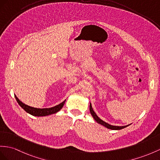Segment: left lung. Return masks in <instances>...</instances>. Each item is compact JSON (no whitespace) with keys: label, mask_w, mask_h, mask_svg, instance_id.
Here are the masks:
<instances>
[{"label":"left lung","mask_w":160,"mask_h":160,"mask_svg":"<svg viewBox=\"0 0 160 160\" xmlns=\"http://www.w3.org/2000/svg\"><path fill=\"white\" fill-rule=\"evenodd\" d=\"M89 111H90V113H91V115H92L93 118L96 120V122L97 123H98L101 124V125H102L103 126L106 127L107 128H108V129H111V130H119L123 129V128H126L127 126L130 125V124H129V125L123 126H112V125H110V124H108V123L104 122L103 120H102L100 118H99L98 117V115H97L96 114V112H94V111L93 110L92 107V104H91V103H90V104H89Z\"/></svg>","instance_id":"left-lung-1"}]
</instances>
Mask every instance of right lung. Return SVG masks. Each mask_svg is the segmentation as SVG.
I'll return each mask as SVG.
<instances>
[{
	"mask_svg": "<svg viewBox=\"0 0 160 160\" xmlns=\"http://www.w3.org/2000/svg\"><path fill=\"white\" fill-rule=\"evenodd\" d=\"M15 99H16L17 102L19 104V106H20L26 112H27L28 113L32 115L33 116H37V117L48 116L49 115L56 113L57 112H58L62 109V108L63 107L64 104L66 102V100H65L60 104L56 105V106H55V107H51V108H35V107H30V106H28V105L23 103L22 101L19 100V98L15 95Z\"/></svg>",
	"mask_w": 160,
	"mask_h": 160,
	"instance_id": "obj_1",
	"label": "right lung"
}]
</instances>
